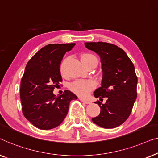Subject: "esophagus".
<instances>
[{
	"instance_id": "obj_1",
	"label": "esophagus",
	"mask_w": 158,
	"mask_h": 158,
	"mask_svg": "<svg viewBox=\"0 0 158 158\" xmlns=\"http://www.w3.org/2000/svg\"><path fill=\"white\" fill-rule=\"evenodd\" d=\"M79 99H80V100H81L82 102H84V103H85V104H90V103H91V102H90L89 101L86 100V99H85L79 98Z\"/></svg>"
}]
</instances>
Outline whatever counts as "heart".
<instances>
[{"label":"heart","instance_id":"obj_1","mask_svg":"<svg viewBox=\"0 0 158 158\" xmlns=\"http://www.w3.org/2000/svg\"><path fill=\"white\" fill-rule=\"evenodd\" d=\"M81 61L83 64H85L88 63H95L97 65V57L89 53H86L81 55ZM65 60L61 63L60 65V72L61 74H64V65H65ZM96 86V83L92 80H76V81L72 82L69 84V89L74 92L75 94L79 95L81 97H86L88 95L92 89H94Z\"/></svg>","mask_w":158,"mask_h":158}]
</instances>
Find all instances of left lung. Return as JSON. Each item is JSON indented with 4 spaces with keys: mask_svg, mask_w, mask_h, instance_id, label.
<instances>
[{
    "mask_svg": "<svg viewBox=\"0 0 158 158\" xmlns=\"http://www.w3.org/2000/svg\"><path fill=\"white\" fill-rule=\"evenodd\" d=\"M84 44L101 59L102 84L94 91V97L100 101L107 98L104 104L94 102L101 111L92 121L103 128L117 127L127 119L137 98V77L134 64L124 51L114 44L101 41Z\"/></svg>",
    "mask_w": 158,
    "mask_h": 158,
    "instance_id": "1",
    "label": "left lung"
}]
</instances>
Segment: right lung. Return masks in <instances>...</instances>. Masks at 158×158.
Instances as JSON below:
<instances>
[{
    "label": "right lung",
    "mask_w": 158,
    "mask_h": 158,
    "mask_svg": "<svg viewBox=\"0 0 158 158\" xmlns=\"http://www.w3.org/2000/svg\"><path fill=\"white\" fill-rule=\"evenodd\" d=\"M75 44H52L41 48L26 64L20 97L24 117L35 127L51 130L64 121L69 103L77 97L65 90L56 97L53 91L62 81L60 64Z\"/></svg>",
    "instance_id": "1"
}]
</instances>
